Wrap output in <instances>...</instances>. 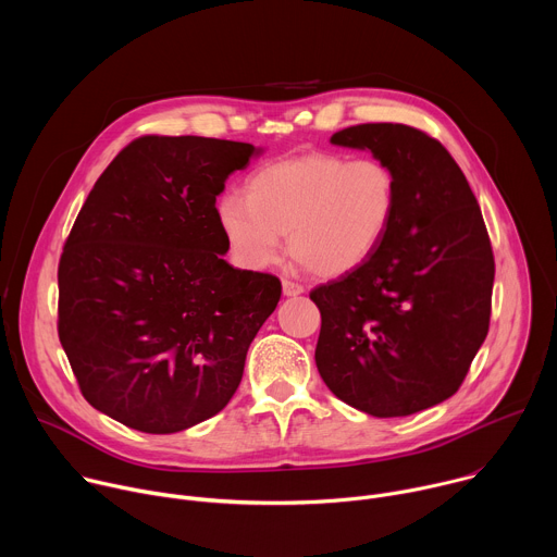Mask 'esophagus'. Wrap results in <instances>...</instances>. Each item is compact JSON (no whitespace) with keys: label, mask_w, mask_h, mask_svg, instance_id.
<instances>
[{"label":"esophagus","mask_w":557,"mask_h":557,"mask_svg":"<svg viewBox=\"0 0 557 557\" xmlns=\"http://www.w3.org/2000/svg\"><path fill=\"white\" fill-rule=\"evenodd\" d=\"M282 293H284L286 297H297V295H301V293H304V286H301V284H297V282L284 280V282H282Z\"/></svg>","instance_id":"obj_1"}]
</instances>
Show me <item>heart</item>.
Returning <instances> with one entry per match:
<instances>
[{
    "instance_id": "1",
    "label": "heart",
    "mask_w": 557,
    "mask_h": 557,
    "mask_svg": "<svg viewBox=\"0 0 557 557\" xmlns=\"http://www.w3.org/2000/svg\"><path fill=\"white\" fill-rule=\"evenodd\" d=\"M245 197L224 196L218 222L233 260L267 269L288 251L308 271L339 277L363 267L396 215L399 185L376 158L310 151L249 176Z\"/></svg>"
}]
</instances>
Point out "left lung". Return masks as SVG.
Returning a JSON list of instances; mask_svg holds the SVG:
<instances>
[{
  "label": "left lung",
  "mask_w": 557,
  "mask_h": 557,
  "mask_svg": "<svg viewBox=\"0 0 557 557\" xmlns=\"http://www.w3.org/2000/svg\"><path fill=\"white\" fill-rule=\"evenodd\" d=\"M331 143L385 163L399 202L376 253L310 293L322 312L314 363L350 408L408 417L449 399L487 337L490 235L465 174L421 129L363 123Z\"/></svg>",
  "instance_id": "1"
}]
</instances>
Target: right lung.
Returning a JSON list of instances; mask_svg holds the SVG:
<instances>
[{"label": "right lung", "mask_w": 557, "mask_h": 557, "mask_svg": "<svg viewBox=\"0 0 557 557\" xmlns=\"http://www.w3.org/2000/svg\"><path fill=\"white\" fill-rule=\"evenodd\" d=\"M260 153L143 136L97 181L59 262V339L99 412L174 434L231 401L282 284L224 260L215 198Z\"/></svg>", "instance_id": "1"}]
</instances>
